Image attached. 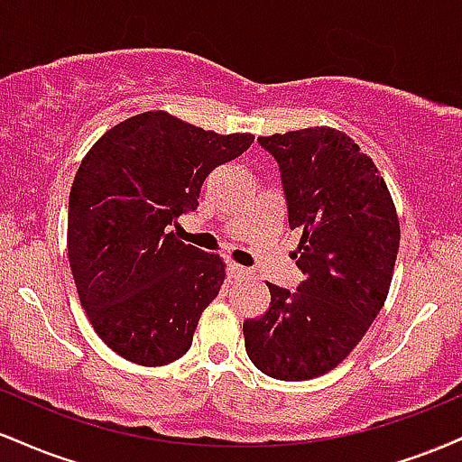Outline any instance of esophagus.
Wrapping results in <instances>:
<instances>
[{
	"label": "esophagus",
	"mask_w": 462,
	"mask_h": 462,
	"mask_svg": "<svg viewBox=\"0 0 462 462\" xmlns=\"http://www.w3.org/2000/svg\"><path fill=\"white\" fill-rule=\"evenodd\" d=\"M249 272L245 267H241V264H236V263H230L227 264V275H230L232 280H241V278H245Z\"/></svg>",
	"instance_id": "obj_1"
}]
</instances>
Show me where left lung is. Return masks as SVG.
I'll return each mask as SVG.
<instances>
[{"mask_svg": "<svg viewBox=\"0 0 462 462\" xmlns=\"http://www.w3.org/2000/svg\"><path fill=\"white\" fill-rule=\"evenodd\" d=\"M258 143L280 167L304 280L293 293L267 282L269 309L243 334L263 374L298 383L343 363L384 306L400 219L378 167L343 132L321 125Z\"/></svg>", "mask_w": 462, "mask_h": 462, "instance_id": "1", "label": "left lung"}]
</instances>
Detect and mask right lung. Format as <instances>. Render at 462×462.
I'll return each instance as SVG.
<instances>
[{
	"label": "right lung",
	"mask_w": 462,
	"mask_h": 462,
	"mask_svg": "<svg viewBox=\"0 0 462 462\" xmlns=\"http://www.w3.org/2000/svg\"><path fill=\"white\" fill-rule=\"evenodd\" d=\"M252 143L153 110L116 124L84 156L69 193V264L93 330L119 356L161 367L189 352L226 263L169 226Z\"/></svg>",
	"instance_id": "right-lung-1"
}]
</instances>
